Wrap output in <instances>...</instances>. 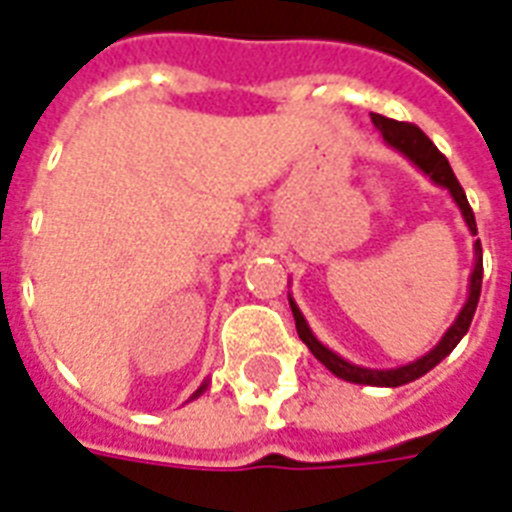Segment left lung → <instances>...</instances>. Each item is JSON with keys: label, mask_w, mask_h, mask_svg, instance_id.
<instances>
[{"label": "left lung", "mask_w": 512, "mask_h": 512, "mask_svg": "<svg viewBox=\"0 0 512 512\" xmlns=\"http://www.w3.org/2000/svg\"><path fill=\"white\" fill-rule=\"evenodd\" d=\"M372 124L380 130L382 140H385L391 149L401 151V154H404L415 168L423 170L437 187L448 189L450 198H453V203H456L458 211H461V217L467 222L469 233L478 236V225H475V214H472V208H469L467 195H464V189H461L458 179L453 176L450 162L445 160V157L439 154L437 146L426 138V132L420 130V127H415V124H407V121L385 119L380 113H372ZM480 285H483V249H480V241H475V266H472V274H469L467 301L461 306L458 317L426 355H420L418 361L396 366V369H366V366H355V363L344 361L342 355H336L331 347H325V344L314 336L309 323H306V317L301 314V309H298V304H295L293 298H290V309H293L295 328H298L301 342H304L306 347L312 350L314 358L323 363L328 372L336 374L339 380L355 382V385H374V388H399V385H407V382L418 380V377H423L426 372H431V369H434L442 358H448L450 352H453V347L464 339V333L469 331V323H472V317H475V309H478Z\"/></svg>", "instance_id": "obj_1"}]
</instances>
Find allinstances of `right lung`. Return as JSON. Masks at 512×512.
Segmentation results:
<instances>
[{"label":"right lung","instance_id":"right-lung-1","mask_svg":"<svg viewBox=\"0 0 512 512\" xmlns=\"http://www.w3.org/2000/svg\"><path fill=\"white\" fill-rule=\"evenodd\" d=\"M206 388H208V382H203V385H200V388H198V391H195V393H192V399H198V396H200V393H203V391H206Z\"/></svg>","mask_w":512,"mask_h":512}]
</instances>
